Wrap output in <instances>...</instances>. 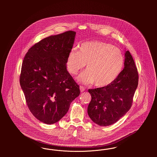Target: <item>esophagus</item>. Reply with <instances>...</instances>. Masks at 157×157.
<instances>
[{
	"label": "esophagus",
	"mask_w": 157,
	"mask_h": 157,
	"mask_svg": "<svg viewBox=\"0 0 157 157\" xmlns=\"http://www.w3.org/2000/svg\"><path fill=\"white\" fill-rule=\"evenodd\" d=\"M79 89H80V91L82 92H83L85 90V88L83 87V86H79Z\"/></svg>",
	"instance_id": "obj_1"
}]
</instances>
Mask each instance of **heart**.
<instances>
[{"label": "heart", "instance_id": "1", "mask_svg": "<svg viewBox=\"0 0 157 157\" xmlns=\"http://www.w3.org/2000/svg\"><path fill=\"white\" fill-rule=\"evenodd\" d=\"M124 63V56L118 48L104 42L91 41L82 44L78 51L74 48L69 52L66 67L71 74L76 75L86 64L87 70L79 75L78 81L105 87L116 80Z\"/></svg>", "mask_w": 157, "mask_h": 157}]
</instances>
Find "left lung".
I'll return each instance as SVG.
<instances>
[{
    "label": "left lung",
    "instance_id": "1",
    "mask_svg": "<svg viewBox=\"0 0 157 157\" xmlns=\"http://www.w3.org/2000/svg\"><path fill=\"white\" fill-rule=\"evenodd\" d=\"M138 84L134 60L125 51L124 67L116 80L108 86L88 90L92 97L88 106L90 118L102 127L117 122L131 108Z\"/></svg>",
    "mask_w": 157,
    "mask_h": 157
}]
</instances>
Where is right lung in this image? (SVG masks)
I'll use <instances>...</instances> for the list:
<instances>
[{
	"label": "right lung",
	"instance_id": "1",
	"mask_svg": "<svg viewBox=\"0 0 157 157\" xmlns=\"http://www.w3.org/2000/svg\"><path fill=\"white\" fill-rule=\"evenodd\" d=\"M75 35L67 31L46 37L30 48L23 60L20 84L28 106L46 124L61 120L80 94L66 67Z\"/></svg>",
	"mask_w": 157,
	"mask_h": 157
}]
</instances>
